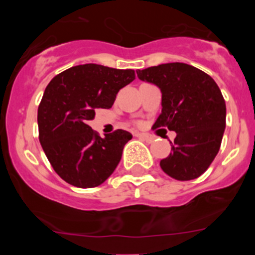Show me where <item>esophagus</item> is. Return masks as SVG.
Here are the masks:
<instances>
[{
	"label": "esophagus",
	"mask_w": 255,
	"mask_h": 255,
	"mask_svg": "<svg viewBox=\"0 0 255 255\" xmlns=\"http://www.w3.org/2000/svg\"><path fill=\"white\" fill-rule=\"evenodd\" d=\"M137 137H139L140 139H143L144 142H146V143L154 142V137H151V135H149V134H145V133H138Z\"/></svg>",
	"instance_id": "34e87169"
}]
</instances>
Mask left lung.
Segmentation results:
<instances>
[{"instance_id":"1","label":"left lung","mask_w":255,"mask_h":255,"mask_svg":"<svg viewBox=\"0 0 255 255\" xmlns=\"http://www.w3.org/2000/svg\"><path fill=\"white\" fill-rule=\"evenodd\" d=\"M142 81L161 91V113L154 127L175 130L171 153L160 160L165 174L180 181L205 173L220 150L226 102L215 80L195 66L168 63L137 70Z\"/></svg>"}]
</instances>
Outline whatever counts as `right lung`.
<instances>
[{
  "label": "right lung",
  "mask_w": 255,
  "mask_h": 255,
  "mask_svg": "<svg viewBox=\"0 0 255 255\" xmlns=\"http://www.w3.org/2000/svg\"><path fill=\"white\" fill-rule=\"evenodd\" d=\"M135 78L132 69L97 64L73 66L51 80L38 107L39 142L55 173L81 189L106 181L132 139L117 129L101 138L89 126L99 109H111L116 95Z\"/></svg>",
  "instance_id": "obj_1"
}]
</instances>
